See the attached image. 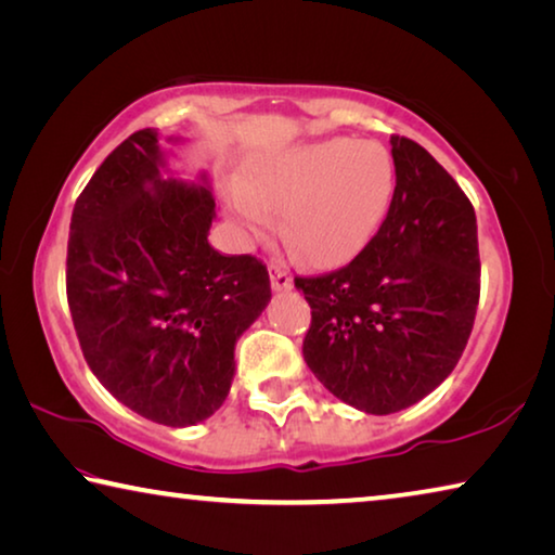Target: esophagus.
Listing matches in <instances>:
<instances>
[{"label": "esophagus", "mask_w": 555, "mask_h": 555, "mask_svg": "<svg viewBox=\"0 0 555 555\" xmlns=\"http://www.w3.org/2000/svg\"><path fill=\"white\" fill-rule=\"evenodd\" d=\"M269 276H271V288H274V291H291V288H294V279H291V274H286V271L271 267Z\"/></svg>", "instance_id": "34e87169"}]
</instances>
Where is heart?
Wrapping results in <instances>:
<instances>
[{
	"instance_id": "b5f03b06",
	"label": "heart",
	"mask_w": 555,
	"mask_h": 555,
	"mask_svg": "<svg viewBox=\"0 0 555 555\" xmlns=\"http://www.w3.org/2000/svg\"><path fill=\"white\" fill-rule=\"evenodd\" d=\"M397 188L391 152L379 142L315 139L251 158L224 193L234 224L251 240L274 230L315 269L360 257L387 220Z\"/></svg>"
}]
</instances>
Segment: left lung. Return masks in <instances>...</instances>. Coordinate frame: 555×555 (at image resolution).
I'll return each instance as SVG.
<instances>
[{"instance_id": "1", "label": "left lung", "mask_w": 555, "mask_h": 555, "mask_svg": "<svg viewBox=\"0 0 555 555\" xmlns=\"http://www.w3.org/2000/svg\"><path fill=\"white\" fill-rule=\"evenodd\" d=\"M387 220L350 264L296 279L311 306L306 364L350 406L387 416L446 382L473 333L480 251L473 203L424 146L391 137Z\"/></svg>"}]
</instances>
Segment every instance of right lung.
<instances>
[{"mask_svg":"<svg viewBox=\"0 0 555 555\" xmlns=\"http://www.w3.org/2000/svg\"><path fill=\"white\" fill-rule=\"evenodd\" d=\"M212 220L208 173L178 178L156 129L102 162L70 218L65 286L82 354L112 397L171 428L222 406L234 345L271 300L259 259L210 247Z\"/></svg>","mask_w":555,"mask_h":555,"instance_id":"right-lung-1","label":"right lung"}]
</instances>
